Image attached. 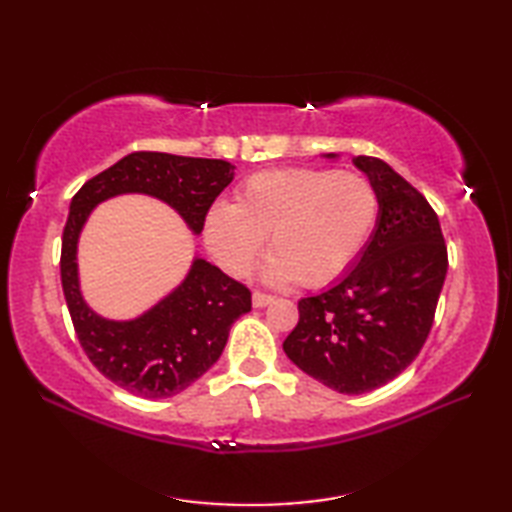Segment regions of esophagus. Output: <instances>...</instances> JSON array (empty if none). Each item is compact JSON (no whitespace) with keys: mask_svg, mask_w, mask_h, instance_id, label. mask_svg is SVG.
<instances>
[{"mask_svg":"<svg viewBox=\"0 0 512 512\" xmlns=\"http://www.w3.org/2000/svg\"><path fill=\"white\" fill-rule=\"evenodd\" d=\"M275 301V297L273 295H266V292H262V290H255L253 292V306L255 308H264V306H268V303H273Z\"/></svg>","mask_w":512,"mask_h":512,"instance_id":"obj_1","label":"esophagus"}]
</instances>
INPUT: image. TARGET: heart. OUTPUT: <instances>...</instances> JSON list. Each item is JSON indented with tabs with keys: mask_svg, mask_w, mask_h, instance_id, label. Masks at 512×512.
<instances>
[{
	"mask_svg": "<svg viewBox=\"0 0 512 512\" xmlns=\"http://www.w3.org/2000/svg\"><path fill=\"white\" fill-rule=\"evenodd\" d=\"M378 220L380 193L363 173L273 169L246 178L235 204L211 206L204 239L226 273L246 277L270 235L266 279L319 288L356 262Z\"/></svg>",
	"mask_w": 512,
	"mask_h": 512,
	"instance_id": "obj_1",
	"label": "heart"
}]
</instances>
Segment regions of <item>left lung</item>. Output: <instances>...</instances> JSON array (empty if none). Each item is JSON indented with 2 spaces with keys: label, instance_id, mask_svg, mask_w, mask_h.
<instances>
[{
  "label": "left lung",
  "instance_id": "8db88e82",
  "mask_svg": "<svg viewBox=\"0 0 512 512\" xmlns=\"http://www.w3.org/2000/svg\"><path fill=\"white\" fill-rule=\"evenodd\" d=\"M354 165L380 193L376 231L341 281L299 301V323L284 341L292 363L339 394L383 387L411 365L449 268L427 198L380 158L356 156Z\"/></svg>",
  "mask_w": 512,
  "mask_h": 512
}]
</instances>
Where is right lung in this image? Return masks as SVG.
I'll return each mask as SVG.
<instances>
[{
    "label": "right lung",
    "mask_w": 512,
    "mask_h": 512,
    "mask_svg": "<svg viewBox=\"0 0 512 512\" xmlns=\"http://www.w3.org/2000/svg\"><path fill=\"white\" fill-rule=\"evenodd\" d=\"M233 165L134 151L88 180L70 202L61 242V284L74 332L92 365L134 396L169 398L195 383L222 356L231 325L250 312V290L195 257L182 284L132 321H110L85 303L76 242L96 204L121 193H145L176 209L193 233L233 180Z\"/></svg>",
    "instance_id": "add662e5"
}]
</instances>
